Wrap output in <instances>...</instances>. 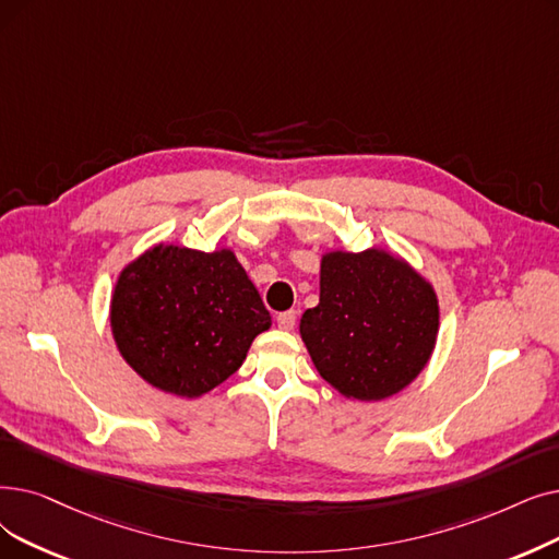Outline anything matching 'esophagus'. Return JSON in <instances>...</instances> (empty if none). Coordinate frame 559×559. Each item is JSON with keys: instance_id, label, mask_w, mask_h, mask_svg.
Segmentation results:
<instances>
[{"instance_id": "esophagus-1", "label": "esophagus", "mask_w": 559, "mask_h": 559, "mask_svg": "<svg viewBox=\"0 0 559 559\" xmlns=\"http://www.w3.org/2000/svg\"><path fill=\"white\" fill-rule=\"evenodd\" d=\"M276 322H278V326H281L283 331H293V329H295V324H297V310H285V312H278Z\"/></svg>"}]
</instances>
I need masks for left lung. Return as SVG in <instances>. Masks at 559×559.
<instances>
[{"label": "left lung", "mask_w": 559, "mask_h": 559, "mask_svg": "<svg viewBox=\"0 0 559 559\" xmlns=\"http://www.w3.org/2000/svg\"><path fill=\"white\" fill-rule=\"evenodd\" d=\"M299 333L340 395L379 402L425 370L439 335V299L393 253L331 251L320 264V304L301 314Z\"/></svg>", "instance_id": "obj_1"}]
</instances>
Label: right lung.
Segmentation results:
<instances>
[{
  "instance_id": "1",
  "label": "right lung",
  "mask_w": 559,
  "mask_h": 559,
  "mask_svg": "<svg viewBox=\"0 0 559 559\" xmlns=\"http://www.w3.org/2000/svg\"><path fill=\"white\" fill-rule=\"evenodd\" d=\"M109 322L120 356L143 381L189 400L237 372L253 337L272 326L230 249L176 245H157L120 272Z\"/></svg>"
}]
</instances>
